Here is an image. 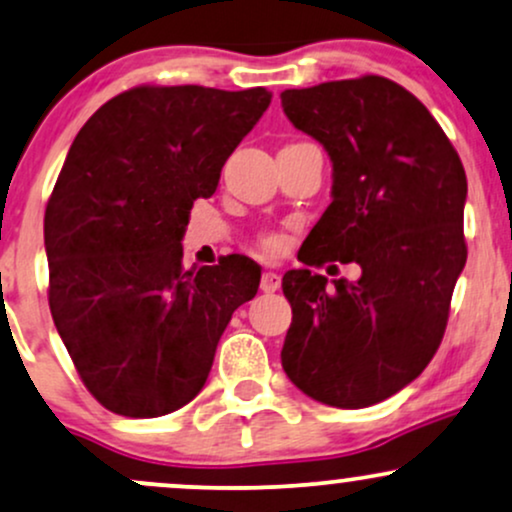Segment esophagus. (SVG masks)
I'll return each mask as SVG.
<instances>
[{
  "label": "esophagus",
  "instance_id": "obj_1",
  "mask_svg": "<svg viewBox=\"0 0 512 512\" xmlns=\"http://www.w3.org/2000/svg\"><path fill=\"white\" fill-rule=\"evenodd\" d=\"M260 288H262L264 293L279 291V288H281V274H276V272H264V274H262V281H260Z\"/></svg>",
  "mask_w": 512,
  "mask_h": 512
}]
</instances>
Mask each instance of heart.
Masks as SVG:
<instances>
[{
  "label": "heart",
  "mask_w": 512,
  "mask_h": 512,
  "mask_svg": "<svg viewBox=\"0 0 512 512\" xmlns=\"http://www.w3.org/2000/svg\"><path fill=\"white\" fill-rule=\"evenodd\" d=\"M260 243H262V248L269 250V252H274V250L281 248V238L274 236V233H269V236H262Z\"/></svg>",
  "instance_id": "heart-1"
}]
</instances>
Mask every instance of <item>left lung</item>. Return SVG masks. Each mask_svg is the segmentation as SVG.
<instances>
[{
	"label": "left lung",
	"mask_w": 512,
	"mask_h": 512,
	"mask_svg": "<svg viewBox=\"0 0 512 512\" xmlns=\"http://www.w3.org/2000/svg\"><path fill=\"white\" fill-rule=\"evenodd\" d=\"M281 107L334 164V200L300 262L362 269L331 286L310 269L286 272L283 372L319 403L367 408L420 377L446 331L467 260L465 169L429 109L389 78L283 90Z\"/></svg>",
	"instance_id": "obj_1"
}]
</instances>
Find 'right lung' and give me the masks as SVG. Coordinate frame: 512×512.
<instances>
[{
    "label": "right lung",
    "instance_id": "1",
    "mask_svg": "<svg viewBox=\"0 0 512 512\" xmlns=\"http://www.w3.org/2000/svg\"><path fill=\"white\" fill-rule=\"evenodd\" d=\"M272 92L140 85L85 121L45 212L49 310L85 389L123 417L190 403L257 267L183 269L190 207L267 112Z\"/></svg>",
    "mask_w": 512,
    "mask_h": 512
}]
</instances>
